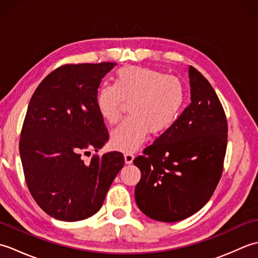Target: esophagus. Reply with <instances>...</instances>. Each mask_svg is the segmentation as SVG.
Listing matches in <instances>:
<instances>
[{
  "label": "esophagus",
  "instance_id": "1",
  "mask_svg": "<svg viewBox=\"0 0 258 258\" xmlns=\"http://www.w3.org/2000/svg\"><path fill=\"white\" fill-rule=\"evenodd\" d=\"M124 158H125L126 164H131L134 160V154H133V153H131V152H127V153H125V154H124Z\"/></svg>",
  "mask_w": 258,
  "mask_h": 258
}]
</instances>
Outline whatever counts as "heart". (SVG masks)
<instances>
[{"mask_svg": "<svg viewBox=\"0 0 258 258\" xmlns=\"http://www.w3.org/2000/svg\"><path fill=\"white\" fill-rule=\"evenodd\" d=\"M186 98L183 82L177 76L141 67L117 71L113 84L96 92L95 104L102 118L117 123L125 102L131 115L111 133V143L118 150L133 152L146 141L150 132H165L176 122Z\"/></svg>", "mask_w": 258, "mask_h": 258, "instance_id": "heart-1", "label": "heart"}]
</instances>
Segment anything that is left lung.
<instances>
[{"label": "left lung", "instance_id": "1", "mask_svg": "<svg viewBox=\"0 0 258 258\" xmlns=\"http://www.w3.org/2000/svg\"><path fill=\"white\" fill-rule=\"evenodd\" d=\"M190 104L176 122L134 158L142 173L135 187L140 210L173 223L199 212L220 182L227 146V119L211 83L188 69Z\"/></svg>", "mask_w": 258, "mask_h": 258}]
</instances>
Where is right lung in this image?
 <instances>
[{"label": "right lung", "mask_w": 258, "mask_h": 258, "mask_svg": "<svg viewBox=\"0 0 258 258\" xmlns=\"http://www.w3.org/2000/svg\"><path fill=\"white\" fill-rule=\"evenodd\" d=\"M115 65H62L41 82L29 103L20 140L25 182L37 205L56 220L94 215L124 166L116 151L83 161L108 140L95 96Z\"/></svg>", "instance_id": "add662e5"}]
</instances>
